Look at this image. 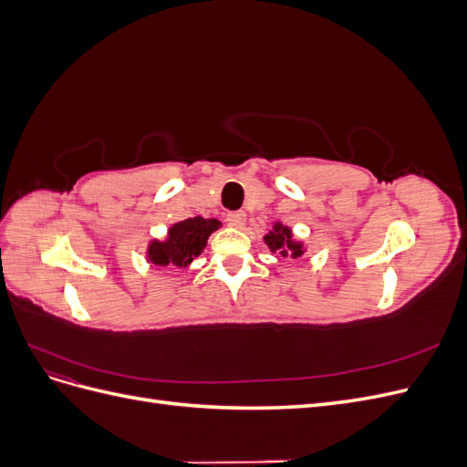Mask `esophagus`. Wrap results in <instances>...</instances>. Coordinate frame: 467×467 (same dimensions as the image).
<instances>
[{"instance_id": "34e87169", "label": "esophagus", "mask_w": 467, "mask_h": 467, "mask_svg": "<svg viewBox=\"0 0 467 467\" xmlns=\"http://www.w3.org/2000/svg\"><path fill=\"white\" fill-rule=\"evenodd\" d=\"M225 220H228V223L232 225V228H244V225H245V220H247V216H245V212H230V214H228V218H225Z\"/></svg>"}]
</instances>
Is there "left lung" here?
<instances>
[{
	"label": "left lung",
	"mask_w": 467,
	"mask_h": 467,
	"mask_svg": "<svg viewBox=\"0 0 467 467\" xmlns=\"http://www.w3.org/2000/svg\"><path fill=\"white\" fill-rule=\"evenodd\" d=\"M263 242L273 253H278V255L290 259H300L307 249L302 239L294 237L290 225H285L282 222H273V230L265 234Z\"/></svg>",
	"instance_id": "left-lung-1"
}]
</instances>
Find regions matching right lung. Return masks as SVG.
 Instances as JSON below:
<instances>
[{"mask_svg": "<svg viewBox=\"0 0 467 467\" xmlns=\"http://www.w3.org/2000/svg\"><path fill=\"white\" fill-rule=\"evenodd\" d=\"M222 228L216 218L194 216L169 225L165 239H151L146 261L153 266L187 268L206 247L208 237Z\"/></svg>", "mask_w": 467, "mask_h": 467, "instance_id": "add662e5", "label": "right lung"}]
</instances>
